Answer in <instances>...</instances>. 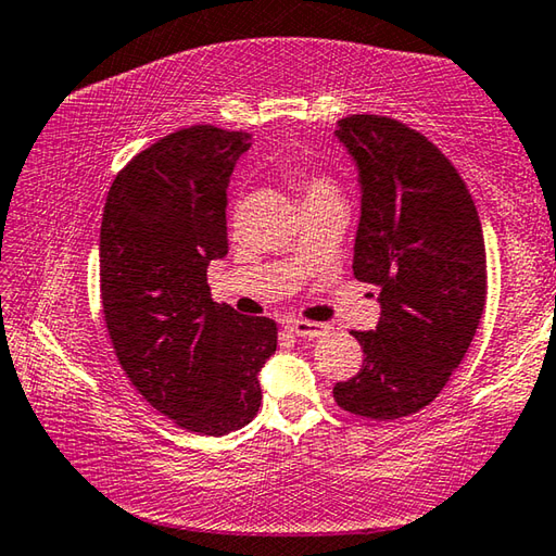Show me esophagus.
I'll return each instance as SVG.
<instances>
[{
  "instance_id": "esophagus-1",
  "label": "esophagus",
  "mask_w": 556,
  "mask_h": 556,
  "mask_svg": "<svg viewBox=\"0 0 556 556\" xmlns=\"http://www.w3.org/2000/svg\"><path fill=\"white\" fill-rule=\"evenodd\" d=\"M285 328L296 338H320L323 332L328 330L326 323H313V320H299V318H289L285 320Z\"/></svg>"
}]
</instances>
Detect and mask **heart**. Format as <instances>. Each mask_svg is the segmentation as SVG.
Instances as JSON below:
<instances>
[{"instance_id":"b5f03b06","label":"heart","mask_w":556,"mask_h":556,"mask_svg":"<svg viewBox=\"0 0 556 556\" xmlns=\"http://www.w3.org/2000/svg\"><path fill=\"white\" fill-rule=\"evenodd\" d=\"M291 181H294V187L301 191V197H304V204H306V201L338 197L336 185H332V181L328 177H323V175L291 173Z\"/></svg>"}]
</instances>
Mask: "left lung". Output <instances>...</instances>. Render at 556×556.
I'll return each mask as SVG.
<instances>
[{"label": "left lung", "mask_w": 556, "mask_h": 556, "mask_svg": "<svg viewBox=\"0 0 556 556\" xmlns=\"http://www.w3.org/2000/svg\"><path fill=\"white\" fill-rule=\"evenodd\" d=\"M336 136L359 173L352 271L379 287L365 359L332 396L369 420L426 408L467 355L486 306V248L467 185L426 136L396 118L355 114Z\"/></svg>", "instance_id": "obj_1"}]
</instances>
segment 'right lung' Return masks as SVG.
I'll return each mask as SVG.
<instances>
[{
    "label": "right lung",
    "mask_w": 556,
    "mask_h": 556,
    "mask_svg": "<svg viewBox=\"0 0 556 556\" xmlns=\"http://www.w3.org/2000/svg\"><path fill=\"white\" fill-rule=\"evenodd\" d=\"M250 134L175 130L138 153L109 189L99 279L118 365L150 406L199 435H228L257 416V375L277 323L216 304L211 260L226 257L228 181Z\"/></svg>",
    "instance_id": "1"
}]
</instances>
